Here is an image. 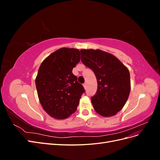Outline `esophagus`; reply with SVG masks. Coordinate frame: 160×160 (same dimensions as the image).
Here are the masks:
<instances>
[{"label":"esophagus","mask_w":160,"mask_h":160,"mask_svg":"<svg viewBox=\"0 0 160 160\" xmlns=\"http://www.w3.org/2000/svg\"><path fill=\"white\" fill-rule=\"evenodd\" d=\"M83 87H84L85 89H87V85H86V83L83 84Z\"/></svg>","instance_id":"1"}]
</instances>
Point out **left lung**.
I'll use <instances>...</instances> for the list:
<instances>
[{"instance_id": "1", "label": "left lung", "mask_w": 160, "mask_h": 160, "mask_svg": "<svg viewBox=\"0 0 160 160\" xmlns=\"http://www.w3.org/2000/svg\"><path fill=\"white\" fill-rule=\"evenodd\" d=\"M81 60L94 72L96 93L91 98L95 111L104 117L115 115L123 108L130 93V74L122 62L101 50L82 49Z\"/></svg>"}]
</instances>
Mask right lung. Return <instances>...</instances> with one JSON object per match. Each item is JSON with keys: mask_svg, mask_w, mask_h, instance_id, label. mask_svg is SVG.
Returning a JSON list of instances; mask_svg holds the SVG:
<instances>
[{"mask_svg": "<svg viewBox=\"0 0 160 160\" xmlns=\"http://www.w3.org/2000/svg\"><path fill=\"white\" fill-rule=\"evenodd\" d=\"M79 61L78 49L61 48L47 57L38 69L35 80L38 99L52 118L63 119L74 113L85 92L72 72Z\"/></svg>", "mask_w": 160, "mask_h": 160, "instance_id": "obj_1", "label": "right lung"}]
</instances>
